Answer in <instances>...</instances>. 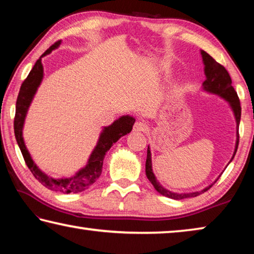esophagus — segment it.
<instances>
[{"label":"esophagus","instance_id":"obj_1","mask_svg":"<svg viewBox=\"0 0 254 254\" xmlns=\"http://www.w3.org/2000/svg\"><path fill=\"white\" fill-rule=\"evenodd\" d=\"M147 124H145L144 122H141V121H137L134 123V126H133V131L135 132H144L147 131Z\"/></svg>","mask_w":254,"mask_h":254}]
</instances>
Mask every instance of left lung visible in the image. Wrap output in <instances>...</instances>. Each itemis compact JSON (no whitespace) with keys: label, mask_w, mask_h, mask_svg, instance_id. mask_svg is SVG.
Instances as JSON below:
<instances>
[{"label":"left lung","mask_w":254,"mask_h":254,"mask_svg":"<svg viewBox=\"0 0 254 254\" xmlns=\"http://www.w3.org/2000/svg\"><path fill=\"white\" fill-rule=\"evenodd\" d=\"M201 58H203L204 64V72L206 78L203 83V91L209 94H214L218 97L223 98V100L229 103L232 112L234 114V119L236 122V142H235V149L234 153L232 156L230 162L233 160V158L236 153L239 145V126H240V120H241V105L240 100L236 94L235 89L232 86V79L230 77V74L227 72L224 67L220 65L216 60L206 53L204 50H200ZM229 162V163H230ZM227 163V166H229ZM145 175H147L150 183L153 185V187L156 190L163 196L168 197L171 199H184V198H190V197H196L200 194H203L206 190L213 186L216 183V179L213 184H210L204 189H201L199 191H192V192H175L171 191L169 189H167L162 186V185L158 182V179L153 174L152 170V160H151V151H150V147L148 145V151H147V161H145Z\"/></svg>","instance_id":"8db88e82"}]
</instances>
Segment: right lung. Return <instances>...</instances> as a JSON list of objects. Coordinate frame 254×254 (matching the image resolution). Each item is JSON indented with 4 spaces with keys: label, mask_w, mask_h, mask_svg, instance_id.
I'll list each match as a JSON object with an SVG mask.
<instances>
[{
    "label": "right lung",
    "mask_w": 254,
    "mask_h": 254,
    "mask_svg": "<svg viewBox=\"0 0 254 254\" xmlns=\"http://www.w3.org/2000/svg\"><path fill=\"white\" fill-rule=\"evenodd\" d=\"M60 44H62V41H57L48 50H46V53L34 64L31 71L29 72L28 77L21 85L15 106L14 134L16 142H18L21 152H22L24 161L34 177L50 190L59 191L63 192V194H70V192L76 194V192L86 190L100 178L103 168V161H104L106 152L111 149L112 145L119 141V139H121L123 135L131 132L135 119L130 117V115H122L121 118L115 120L111 126L103 127L97 143L92 151L91 156H89L87 163H86L85 167L77 171L74 176H71L69 178H53L45 174L34 163L31 156H30V152L25 147L23 140V127L29 107L31 105L33 97L38 91V87H39L42 79H44V66H42L41 58L49 55L53 50L57 49Z\"/></svg>",
    "instance_id": "1"
}]
</instances>
